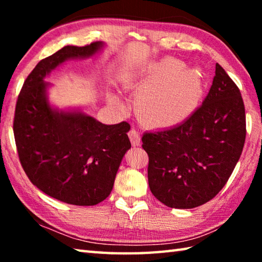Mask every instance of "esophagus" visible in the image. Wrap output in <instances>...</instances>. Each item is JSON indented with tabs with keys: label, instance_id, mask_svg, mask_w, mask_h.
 <instances>
[{
	"label": "esophagus",
	"instance_id": "1",
	"mask_svg": "<svg viewBox=\"0 0 262 262\" xmlns=\"http://www.w3.org/2000/svg\"><path fill=\"white\" fill-rule=\"evenodd\" d=\"M128 136H129L132 144L134 145V147H139L140 142H141V137H140L139 132L135 129H130L129 133H128Z\"/></svg>",
	"mask_w": 262,
	"mask_h": 262
}]
</instances>
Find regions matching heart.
Masks as SVG:
<instances>
[{
    "label": "heart",
    "mask_w": 262,
    "mask_h": 262,
    "mask_svg": "<svg viewBox=\"0 0 262 262\" xmlns=\"http://www.w3.org/2000/svg\"><path fill=\"white\" fill-rule=\"evenodd\" d=\"M141 94L136 110L150 127L178 126L192 117L205 96L206 78L199 67L185 68L183 62L165 57L129 77ZM115 103H120L114 97Z\"/></svg>",
    "instance_id": "heart-1"
}]
</instances>
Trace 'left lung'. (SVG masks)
<instances>
[{
	"label": "left lung",
	"mask_w": 262,
	"mask_h": 262,
	"mask_svg": "<svg viewBox=\"0 0 262 262\" xmlns=\"http://www.w3.org/2000/svg\"><path fill=\"white\" fill-rule=\"evenodd\" d=\"M246 136L241 91L216 63L209 94L188 120L170 129L145 133L148 181L164 205L190 209L215 198L241 157Z\"/></svg>",
	"instance_id": "obj_1"
}]
</instances>
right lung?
I'll list each match as a JSON object with an SVG mask.
<instances>
[{"label": "right lung", "mask_w": 262, "mask_h": 262, "mask_svg": "<svg viewBox=\"0 0 262 262\" xmlns=\"http://www.w3.org/2000/svg\"><path fill=\"white\" fill-rule=\"evenodd\" d=\"M104 42L64 46L41 60L25 79L16 104L14 134L19 161L34 186L75 206H95L112 192L132 144L126 121L104 125L81 110L50 104L45 77L63 62L99 53Z\"/></svg>", "instance_id": "obj_1"}]
</instances>
